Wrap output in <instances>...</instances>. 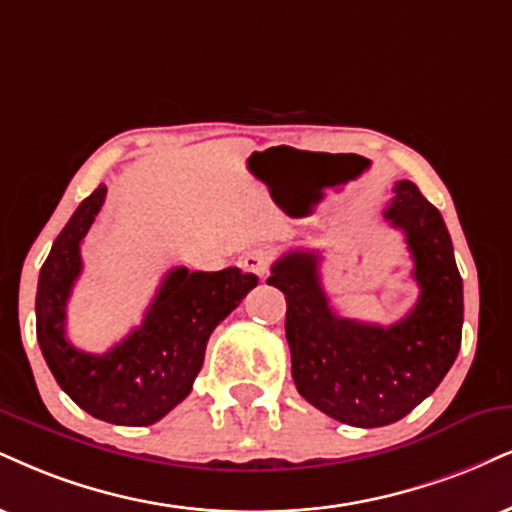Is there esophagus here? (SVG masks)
Masks as SVG:
<instances>
[{
	"label": "esophagus",
	"instance_id": "obj_1",
	"mask_svg": "<svg viewBox=\"0 0 512 512\" xmlns=\"http://www.w3.org/2000/svg\"><path fill=\"white\" fill-rule=\"evenodd\" d=\"M270 261H273V256H270L268 249H254L242 258V268L244 273H251L256 275L258 280H263L270 270Z\"/></svg>",
	"mask_w": 512,
	"mask_h": 512
}]
</instances>
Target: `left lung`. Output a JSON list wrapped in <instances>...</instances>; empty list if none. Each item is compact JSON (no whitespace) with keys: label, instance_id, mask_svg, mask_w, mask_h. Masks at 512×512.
I'll list each match as a JSON object with an SVG mask.
<instances>
[{"label":"left lung","instance_id":"1","mask_svg":"<svg viewBox=\"0 0 512 512\" xmlns=\"http://www.w3.org/2000/svg\"><path fill=\"white\" fill-rule=\"evenodd\" d=\"M384 218L406 235L420 296L399 323L382 327L332 311L318 251L292 249L270 268L285 294L292 377L304 399L353 427L406 418L456 361L463 334V280L444 218L410 180L394 185Z\"/></svg>","mask_w":512,"mask_h":512}]
</instances>
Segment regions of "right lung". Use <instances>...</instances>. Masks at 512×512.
<instances>
[{"mask_svg":"<svg viewBox=\"0 0 512 512\" xmlns=\"http://www.w3.org/2000/svg\"><path fill=\"white\" fill-rule=\"evenodd\" d=\"M104 199L106 187L99 185L54 239L37 280V342L59 387L82 410L111 425H154L192 391L208 337L258 280L239 268H173L142 325L123 342L106 353L75 349L66 337V306L82 273L80 244Z\"/></svg>","mask_w":512,"mask_h":512,"instance_id":"right-lung-1","label":"right lung"}]
</instances>
